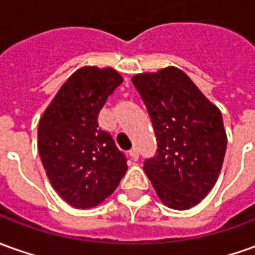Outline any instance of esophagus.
Listing matches in <instances>:
<instances>
[{
	"instance_id": "obj_1",
	"label": "esophagus",
	"mask_w": 255,
	"mask_h": 255,
	"mask_svg": "<svg viewBox=\"0 0 255 255\" xmlns=\"http://www.w3.org/2000/svg\"><path fill=\"white\" fill-rule=\"evenodd\" d=\"M129 157L132 158V160H138V157H139V153H138V149H135V147H133V149H131V150H129Z\"/></svg>"
}]
</instances>
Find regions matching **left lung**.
I'll use <instances>...</instances> for the list:
<instances>
[{"label":"left lung","instance_id":"8db88e82","mask_svg":"<svg viewBox=\"0 0 255 255\" xmlns=\"http://www.w3.org/2000/svg\"><path fill=\"white\" fill-rule=\"evenodd\" d=\"M131 80L157 139V154L143 165L146 175L167 207H195L213 189L225 157L227 132L220 109L174 66Z\"/></svg>","mask_w":255,"mask_h":255}]
</instances>
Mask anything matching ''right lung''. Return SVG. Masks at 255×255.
<instances>
[{
  "mask_svg": "<svg viewBox=\"0 0 255 255\" xmlns=\"http://www.w3.org/2000/svg\"><path fill=\"white\" fill-rule=\"evenodd\" d=\"M123 83L120 73L84 66L73 73L38 124V153L56 193L74 208H90L109 197L127 171L109 132L99 128L98 115Z\"/></svg>",
  "mask_w": 255,
  "mask_h": 255,
  "instance_id": "right-lung-1",
  "label": "right lung"
}]
</instances>
